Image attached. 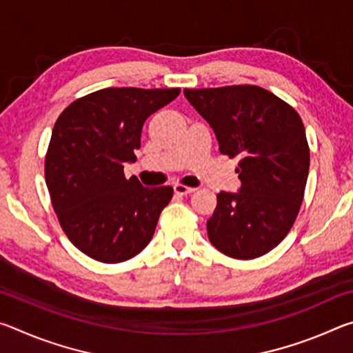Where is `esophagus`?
<instances>
[{
    "instance_id": "esophagus-1",
    "label": "esophagus",
    "mask_w": 353,
    "mask_h": 353,
    "mask_svg": "<svg viewBox=\"0 0 353 353\" xmlns=\"http://www.w3.org/2000/svg\"><path fill=\"white\" fill-rule=\"evenodd\" d=\"M172 188H174L176 194H181V196L190 194V193H193V191H194L193 187H187V185H182V183H176Z\"/></svg>"
}]
</instances>
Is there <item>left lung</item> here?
I'll list each match as a JSON object with an SVG mask.
<instances>
[{
	"label": "left lung",
	"mask_w": 353,
	"mask_h": 353,
	"mask_svg": "<svg viewBox=\"0 0 353 353\" xmlns=\"http://www.w3.org/2000/svg\"><path fill=\"white\" fill-rule=\"evenodd\" d=\"M190 104L210 124L219 152L236 157L238 193L221 191L208 240L238 260L270 252L288 235L305 191L310 148L299 113L256 85L185 88Z\"/></svg>",
	"instance_id": "left-lung-1"
}]
</instances>
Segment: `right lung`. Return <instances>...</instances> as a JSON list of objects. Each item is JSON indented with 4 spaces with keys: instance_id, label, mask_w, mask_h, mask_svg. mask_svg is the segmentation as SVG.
I'll use <instances>...</instances> for the list:
<instances>
[{
    "instance_id": "right-lung-1",
    "label": "right lung",
    "mask_w": 353,
    "mask_h": 353,
    "mask_svg": "<svg viewBox=\"0 0 353 353\" xmlns=\"http://www.w3.org/2000/svg\"><path fill=\"white\" fill-rule=\"evenodd\" d=\"M181 88H103L71 103L52 129L45 181L52 208L74 246L103 263H121L148 246L171 187L126 179L146 118Z\"/></svg>"
}]
</instances>
